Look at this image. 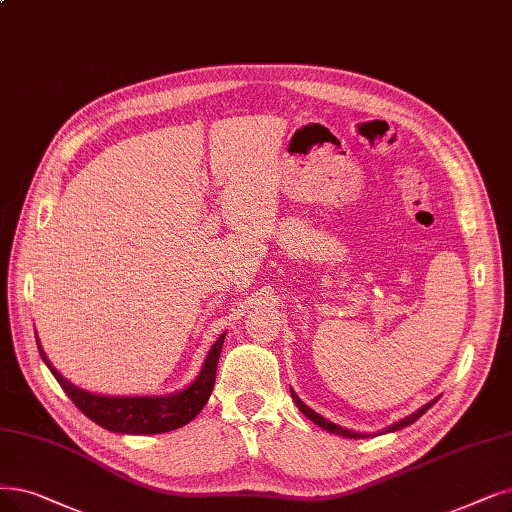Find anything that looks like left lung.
Segmentation results:
<instances>
[{"label":"left lung","mask_w":512,"mask_h":512,"mask_svg":"<svg viewBox=\"0 0 512 512\" xmlns=\"http://www.w3.org/2000/svg\"><path fill=\"white\" fill-rule=\"evenodd\" d=\"M290 393H292V399H294V403H296V407L298 410L309 418V420H313L317 426H321V428H325L327 433H332V435H340V437H346V439H365V437H370L367 433H355V431H349V428H342V426H338V424H334V422H330V420H325L323 416H319L317 412H313L309 405H306L296 393H294V388H290ZM439 399V397H437ZM437 399H433V401H428L426 405H422L420 410H416L414 414H410V416H405L403 420H399V422H395L393 426H386V428H382L380 433H395V431H401L403 426H410V424H414L422 414H426L428 410H431V407L437 403Z\"/></svg>","instance_id":"left-lung-1"}]
</instances>
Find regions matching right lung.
Returning a JSON list of instances; mask_svg holds the SVG:
<instances>
[{
    "instance_id": "add662e5",
    "label": "right lung",
    "mask_w": 512,
    "mask_h": 512,
    "mask_svg": "<svg viewBox=\"0 0 512 512\" xmlns=\"http://www.w3.org/2000/svg\"><path fill=\"white\" fill-rule=\"evenodd\" d=\"M222 334L206 355L197 378L178 393L172 395H157V397H107V395H94L84 391L67 378L56 372V367L48 361L42 344L37 340L39 355L52 376L63 386V391L69 399L77 405L81 414H86L98 426L107 428L111 433H124V435H157L176 431V428L189 424L208 403L212 388L216 382V367L218 357L222 351Z\"/></svg>"
}]
</instances>
